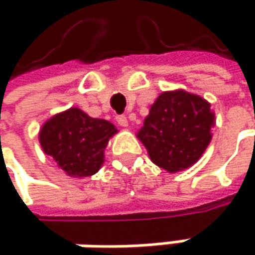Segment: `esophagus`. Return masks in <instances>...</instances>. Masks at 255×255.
I'll return each mask as SVG.
<instances>
[{
  "instance_id": "1",
  "label": "esophagus",
  "mask_w": 255,
  "mask_h": 255,
  "mask_svg": "<svg viewBox=\"0 0 255 255\" xmlns=\"http://www.w3.org/2000/svg\"><path fill=\"white\" fill-rule=\"evenodd\" d=\"M117 123L120 127H128V120L126 115H118L117 117Z\"/></svg>"
}]
</instances>
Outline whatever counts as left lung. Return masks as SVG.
Listing matches in <instances>:
<instances>
[{"label": "left lung", "instance_id": "left-lung-1", "mask_svg": "<svg viewBox=\"0 0 255 255\" xmlns=\"http://www.w3.org/2000/svg\"><path fill=\"white\" fill-rule=\"evenodd\" d=\"M214 124V112L205 99L183 90L165 91L150 106L137 137L153 164L177 173L202 156Z\"/></svg>", "mask_w": 255, "mask_h": 255}]
</instances>
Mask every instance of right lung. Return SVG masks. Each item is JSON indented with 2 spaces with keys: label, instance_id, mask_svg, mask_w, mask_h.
<instances>
[{
  "label": "right lung",
  "instance_id": "right-lung-1",
  "mask_svg": "<svg viewBox=\"0 0 255 255\" xmlns=\"http://www.w3.org/2000/svg\"><path fill=\"white\" fill-rule=\"evenodd\" d=\"M115 132L118 129L109 121L71 108L42 126L39 143L68 176L88 177L100 170L106 144Z\"/></svg>",
  "mask_w": 255,
  "mask_h": 255
}]
</instances>
